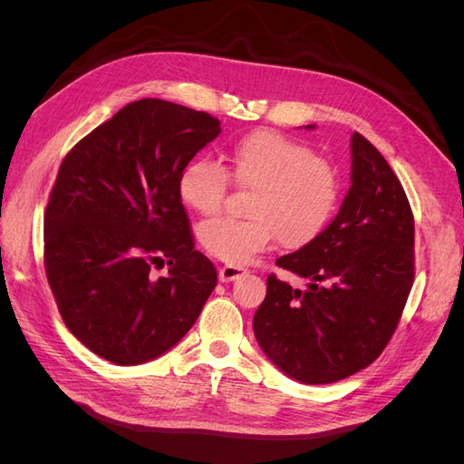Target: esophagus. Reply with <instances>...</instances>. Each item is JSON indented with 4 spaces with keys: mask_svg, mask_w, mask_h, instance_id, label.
<instances>
[{
    "mask_svg": "<svg viewBox=\"0 0 464 464\" xmlns=\"http://www.w3.org/2000/svg\"><path fill=\"white\" fill-rule=\"evenodd\" d=\"M247 273L246 266H237V265H222L218 269V278L222 283H230V280L240 278Z\"/></svg>",
    "mask_w": 464,
    "mask_h": 464,
    "instance_id": "34e87169",
    "label": "esophagus"
}]
</instances>
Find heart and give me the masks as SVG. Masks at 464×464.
Returning <instances> with one entry per match:
<instances>
[{"instance_id": "1", "label": "heart", "mask_w": 464, "mask_h": 464, "mask_svg": "<svg viewBox=\"0 0 464 464\" xmlns=\"http://www.w3.org/2000/svg\"><path fill=\"white\" fill-rule=\"evenodd\" d=\"M236 188L254 191L247 220L210 218L199 242L220 261L249 263L278 240L288 249L304 247L327 228L341 201L336 168L310 147L271 130L247 133L230 147L227 164L195 159L178 179L181 201L199 215H215Z\"/></svg>"}]
</instances>
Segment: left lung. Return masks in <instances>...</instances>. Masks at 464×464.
<instances>
[{
    "instance_id": "8db88e82",
    "label": "left lung",
    "mask_w": 464,
    "mask_h": 464,
    "mask_svg": "<svg viewBox=\"0 0 464 464\" xmlns=\"http://www.w3.org/2000/svg\"><path fill=\"white\" fill-rule=\"evenodd\" d=\"M314 125H307L312 130ZM353 186L314 242L276 259L307 290L266 276L256 339L276 368L307 385L334 383L383 353L414 283V217L391 166L353 135Z\"/></svg>"
}]
</instances>
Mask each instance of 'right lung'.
<instances>
[{
  "mask_svg": "<svg viewBox=\"0 0 464 464\" xmlns=\"http://www.w3.org/2000/svg\"><path fill=\"white\" fill-rule=\"evenodd\" d=\"M218 133L207 111L141 98L65 154L44 213V266L67 329L101 358H159L215 290L178 179ZM164 264L166 276L151 275Z\"/></svg>",
  "mask_w": 464,
  "mask_h": 464,
  "instance_id": "1",
  "label": "right lung"
}]
</instances>
